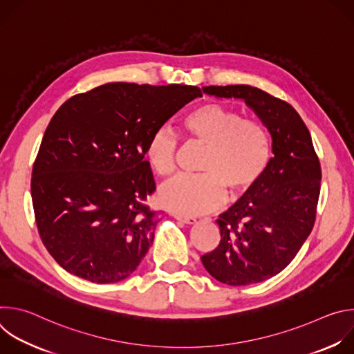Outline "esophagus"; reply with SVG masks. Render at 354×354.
I'll list each match as a JSON object with an SVG mask.
<instances>
[{
    "label": "esophagus",
    "mask_w": 354,
    "mask_h": 354,
    "mask_svg": "<svg viewBox=\"0 0 354 354\" xmlns=\"http://www.w3.org/2000/svg\"><path fill=\"white\" fill-rule=\"evenodd\" d=\"M174 217L178 220V221H182L185 224H194L196 223V218L194 217H187V216H180V214H174Z\"/></svg>",
    "instance_id": "34e87169"
}]
</instances>
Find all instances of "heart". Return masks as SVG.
Wrapping results in <instances>:
<instances>
[{
    "instance_id": "b5f03b06",
    "label": "heart",
    "mask_w": 354,
    "mask_h": 354,
    "mask_svg": "<svg viewBox=\"0 0 354 354\" xmlns=\"http://www.w3.org/2000/svg\"><path fill=\"white\" fill-rule=\"evenodd\" d=\"M182 129L206 145L197 175H180L158 193L160 203L179 214H203L221 205L225 192L236 197L254 186L270 161L266 129L245 120L234 109L205 104L189 112ZM145 160L153 172L169 178L175 171L176 140L167 129L156 130L145 144Z\"/></svg>"
}]
</instances>
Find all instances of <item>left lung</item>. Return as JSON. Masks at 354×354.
I'll list each match as a JSON object with an SVG mask.
<instances>
[{"mask_svg": "<svg viewBox=\"0 0 354 354\" xmlns=\"http://www.w3.org/2000/svg\"><path fill=\"white\" fill-rule=\"evenodd\" d=\"M203 92L243 100L272 137L273 158L265 174L220 214V243L201 257L205 269L220 283H261L280 273L313 231L319 160L306 123L284 100L250 85L203 86Z\"/></svg>", "mask_w": 354, "mask_h": 354, "instance_id": "obj_1", "label": "left lung"}]
</instances>
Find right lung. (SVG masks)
Listing matches in <instances>:
<instances>
[{
  "mask_svg": "<svg viewBox=\"0 0 354 354\" xmlns=\"http://www.w3.org/2000/svg\"><path fill=\"white\" fill-rule=\"evenodd\" d=\"M197 86L112 82L75 95L50 120L32 171L40 238L68 273L97 284L127 279L160 221L145 144Z\"/></svg>",
  "mask_w": 354,
  "mask_h": 354,
  "instance_id": "obj_1",
  "label": "right lung"
}]
</instances>
